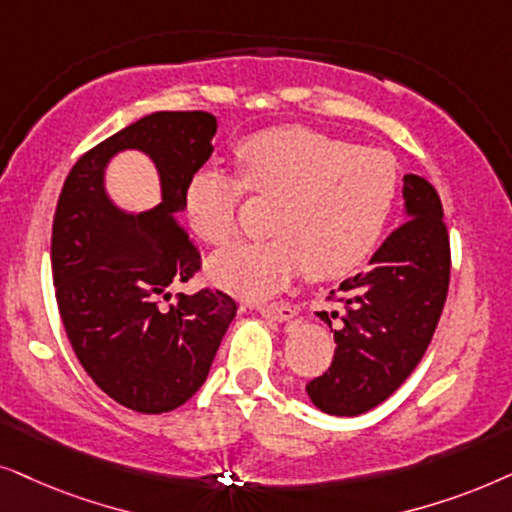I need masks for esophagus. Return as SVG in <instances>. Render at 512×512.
I'll return each mask as SVG.
<instances>
[{
	"label": "esophagus",
	"instance_id": "obj_1",
	"mask_svg": "<svg viewBox=\"0 0 512 512\" xmlns=\"http://www.w3.org/2000/svg\"><path fill=\"white\" fill-rule=\"evenodd\" d=\"M260 313L264 318H271V320H290L295 316V306L292 304H267V306H260Z\"/></svg>",
	"mask_w": 512,
	"mask_h": 512
}]
</instances>
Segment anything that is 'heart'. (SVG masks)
<instances>
[{
  "mask_svg": "<svg viewBox=\"0 0 512 512\" xmlns=\"http://www.w3.org/2000/svg\"><path fill=\"white\" fill-rule=\"evenodd\" d=\"M241 177L201 168L185 189V217L201 241L236 234L245 187L281 199L262 243L217 252L208 274L241 297L274 295L306 267L313 281L351 274L379 243L398 196V163L384 149L356 147L306 126L252 133L236 147Z\"/></svg>",
  "mask_w": 512,
  "mask_h": 512,
  "instance_id": "heart-1",
  "label": "heart"
}]
</instances>
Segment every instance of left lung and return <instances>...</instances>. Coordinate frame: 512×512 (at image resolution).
Listing matches in <instances>:
<instances>
[{
    "mask_svg": "<svg viewBox=\"0 0 512 512\" xmlns=\"http://www.w3.org/2000/svg\"><path fill=\"white\" fill-rule=\"evenodd\" d=\"M407 220L381 243L370 269L346 278L332 297L342 311L332 365L306 384L311 403L356 417L384 403L410 377L431 344L449 290V234L431 182L405 175ZM327 325V311L318 313Z\"/></svg>",
    "mask_w": 512,
    "mask_h": 512,
    "instance_id": "1",
    "label": "left lung"
}]
</instances>
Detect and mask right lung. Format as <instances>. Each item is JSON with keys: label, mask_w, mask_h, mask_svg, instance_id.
<instances>
[{"label": "right lung", "mask_w": 512, "mask_h": 512, "mask_svg": "<svg viewBox=\"0 0 512 512\" xmlns=\"http://www.w3.org/2000/svg\"><path fill=\"white\" fill-rule=\"evenodd\" d=\"M208 112H154L81 156L60 192L51 234L58 311L79 363L119 405L161 414L203 386L236 302L220 290L168 288L201 269V252L180 224L189 177L213 154ZM140 148L162 177V203L119 211L104 192L114 153Z\"/></svg>", "instance_id": "add662e5"}]
</instances>
